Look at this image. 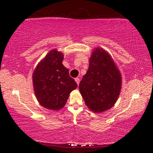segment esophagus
<instances>
[{
    "mask_svg": "<svg viewBox=\"0 0 153 153\" xmlns=\"http://www.w3.org/2000/svg\"><path fill=\"white\" fill-rule=\"evenodd\" d=\"M75 81H76V82H77V84H78V85H79V82H80V78H76L75 79Z\"/></svg>",
    "mask_w": 153,
    "mask_h": 153,
    "instance_id": "obj_1",
    "label": "esophagus"
}]
</instances>
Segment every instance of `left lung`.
<instances>
[{
    "label": "left lung",
    "instance_id": "left-lung-1",
    "mask_svg": "<svg viewBox=\"0 0 153 153\" xmlns=\"http://www.w3.org/2000/svg\"><path fill=\"white\" fill-rule=\"evenodd\" d=\"M122 77L106 51L96 49L89 67L79 84V90L88 108L101 113L114 106L120 94Z\"/></svg>",
    "mask_w": 153,
    "mask_h": 153
}]
</instances>
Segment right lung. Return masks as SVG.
<instances>
[{
	"instance_id": "add662e5",
	"label": "right lung",
	"mask_w": 153,
	"mask_h": 153,
	"mask_svg": "<svg viewBox=\"0 0 153 153\" xmlns=\"http://www.w3.org/2000/svg\"><path fill=\"white\" fill-rule=\"evenodd\" d=\"M63 54L51 50L36 66L33 85L40 104L50 110H59L65 105L69 95L78 86L62 65Z\"/></svg>"
}]
</instances>
